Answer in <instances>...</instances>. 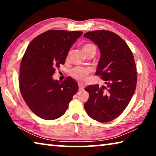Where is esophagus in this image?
Returning a JSON list of instances; mask_svg holds the SVG:
<instances>
[{
	"label": "esophagus",
	"instance_id": "1",
	"mask_svg": "<svg viewBox=\"0 0 156 156\" xmlns=\"http://www.w3.org/2000/svg\"><path fill=\"white\" fill-rule=\"evenodd\" d=\"M78 86H79V90H80V91L84 90V87L83 84H80V83H78Z\"/></svg>",
	"mask_w": 156,
	"mask_h": 156
}]
</instances>
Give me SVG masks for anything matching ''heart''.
<instances>
[{
    "label": "heart",
    "instance_id": "obj_1",
    "mask_svg": "<svg viewBox=\"0 0 156 156\" xmlns=\"http://www.w3.org/2000/svg\"><path fill=\"white\" fill-rule=\"evenodd\" d=\"M90 50H96V46L93 44L87 43L83 47V51L84 54ZM69 56L70 52H69L67 56V59L69 58ZM89 73H90V70L89 69L83 67H75L70 71L71 76L79 81H84L87 78V76L89 74Z\"/></svg>",
    "mask_w": 156,
    "mask_h": 156
}]
</instances>
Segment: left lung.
I'll return each mask as SVG.
<instances>
[{
  "instance_id": "1",
  "label": "left lung",
  "mask_w": 156,
  "mask_h": 156,
  "mask_svg": "<svg viewBox=\"0 0 156 156\" xmlns=\"http://www.w3.org/2000/svg\"><path fill=\"white\" fill-rule=\"evenodd\" d=\"M84 37L97 44L100 58L96 74L105 85L87 86L89 99L84 105L89 117L100 122L118 118L128 106L137 83L136 66L130 48L117 34L107 30L89 31Z\"/></svg>"
}]
</instances>
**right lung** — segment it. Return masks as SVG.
Returning <instances> with one entry per match:
<instances>
[{
    "label": "right lung",
    "mask_w": 156,
    "mask_h": 156,
    "mask_svg": "<svg viewBox=\"0 0 156 156\" xmlns=\"http://www.w3.org/2000/svg\"><path fill=\"white\" fill-rule=\"evenodd\" d=\"M82 31L49 30L29 44L21 61L20 91L30 109L42 119H57L64 114L78 83L69 77L62 82L52 76L64 65L68 52Z\"/></svg>",
    "instance_id": "obj_1"
}]
</instances>
